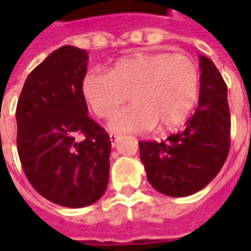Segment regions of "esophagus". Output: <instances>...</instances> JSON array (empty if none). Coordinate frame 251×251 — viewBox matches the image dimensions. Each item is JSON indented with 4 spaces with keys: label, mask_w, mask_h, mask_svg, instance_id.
<instances>
[{
    "label": "esophagus",
    "mask_w": 251,
    "mask_h": 251,
    "mask_svg": "<svg viewBox=\"0 0 251 251\" xmlns=\"http://www.w3.org/2000/svg\"><path fill=\"white\" fill-rule=\"evenodd\" d=\"M120 140H121L120 134H115V133H111V134H110V141H111V145H113V147H115V145H117V142L120 141Z\"/></svg>",
    "instance_id": "obj_1"
}]
</instances>
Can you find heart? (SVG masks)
Segmentation results:
<instances>
[{
	"label": "heart",
	"mask_w": 251,
	"mask_h": 251,
	"mask_svg": "<svg viewBox=\"0 0 251 251\" xmlns=\"http://www.w3.org/2000/svg\"><path fill=\"white\" fill-rule=\"evenodd\" d=\"M82 93L99 118H109L130 95L133 103L111 118L117 133H145L184 124L199 97V72L192 59L165 52L140 53L114 63L109 74L91 71Z\"/></svg>",
	"instance_id": "heart-1"
}]
</instances>
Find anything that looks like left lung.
<instances>
[{
	"label": "left lung",
	"mask_w": 251,
	"mask_h": 251,
	"mask_svg": "<svg viewBox=\"0 0 251 251\" xmlns=\"http://www.w3.org/2000/svg\"><path fill=\"white\" fill-rule=\"evenodd\" d=\"M199 106L184 130L167 141H141L148 181L158 192L183 198L203 189L219 174L230 149L227 86L211 59L199 57Z\"/></svg>",
	"instance_id": "1"
}]
</instances>
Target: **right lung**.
<instances>
[{
    "instance_id": "right-lung-1",
    "label": "right lung",
    "mask_w": 251,
    "mask_h": 251,
    "mask_svg": "<svg viewBox=\"0 0 251 251\" xmlns=\"http://www.w3.org/2000/svg\"><path fill=\"white\" fill-rule=\"evenodd\" d=\"M87 64L84 50L60 47L28 75L16 110L26 179L41 196L70 208L95 203L109 183L110 137L88 117L82 93Z\"/></svg>"
}]
</instances>
